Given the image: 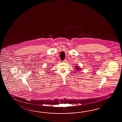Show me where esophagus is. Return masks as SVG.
<instances>
[{
	"label": "esophagus",
	"mask_w": 122,
	"mask_h": 122,
	"mask_svg": "<svg viewBox=\"0 0 122 122\" xmlns=\"http://www.w3.org/2000/svg\"><path fill=\"white\" fill-rule=\"evenodd\" d=\"M67 61V60H66V59H65V60H64V61H63V62H66Z\"/></svg>",
	"instance_id": "1"
}]
</instances>
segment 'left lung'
<instances>
[{"label":"left lung","mask_w":122,"mask_h":122,"mask_svg":"<svg viewBox=\"0 0 122 122\" xmlns=\"http://www.w3.org/2000/svg\"><path fill=\"white\" fill-rule=\"evenodd\" d=\"M79 67H78V66H77V67H76V69H77V70H78H78H79Z\"/></svg>","instance_id":"obj_1"}]
</instances>
